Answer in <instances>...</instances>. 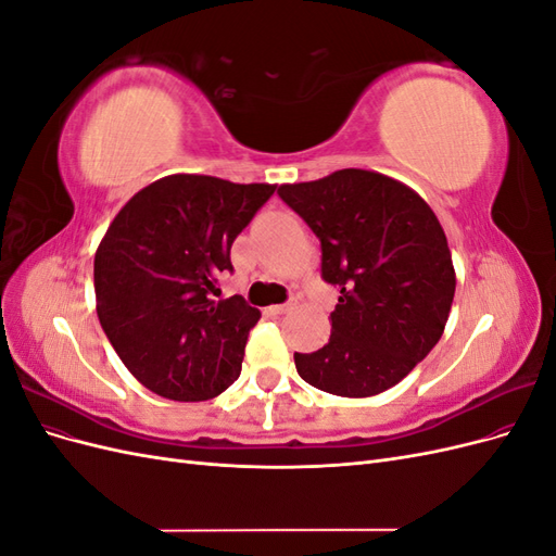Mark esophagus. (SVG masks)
<instances>
[{"label": "esophagus", "instance_id": "esophagus-1", "mask_svg": "<svg viewBox=\"0 0 556 556\" xmlns=\"http://www.w3.org/2000/svg\"><path fill=\"white\" fill-rule=\"evenodd\" d=\"M292 308V304H278V306H268V313L271 315H282V313H288Z\"/></svg>", "mask_w": 556, "mask_h": 556}]
</instances>
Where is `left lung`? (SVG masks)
Returning a JSON list of instances; mask_svg holds the SVG:
<instances>
[{"label":"left lung","instance_id":"left-lung-1","mask_svg":"<svg viewBox=\"0 0 556 556\" xmlns=\"http://www.w3.org/2000/svg\"><path fill=\"white\" fill-rule=\"evenodd\" d=\"M278 197L313 229L323 278L341 290L329 343L294 352L299 376L336 396L390 390L441 341L452 308L439 217L408 185L364 169L280 185Z\"/></svg>","mask_w":556,"mask_h":556}]
</instances>
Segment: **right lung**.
Listing matches in <instances>:
<instances>
[{
    "label": "right lung",
    "instance_id": "add662e5",
    "mask_svg": "<svg viewBox=\"0 0 556 556\" xmlns=\"http://www.w3.org/2000/svg\"><path fill=\"white\" fill-rule=\"evenodd\" d=\"M276 192L213 176H166L134 194L94 255L97 315L150 392L206 401L241 376L260 311L220 296L231 243Z\"/></svg>",
    "mask_w": 556,
    "mask_h": 556
}]
</instances>
